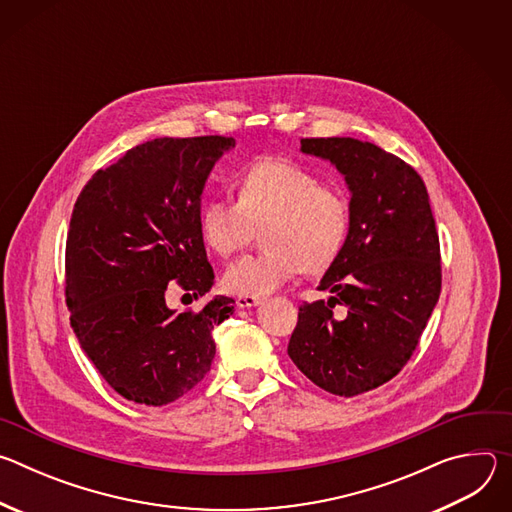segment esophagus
<instances>
[{"label":"esophagus","mask_w":512,"mask_h":512,"mask_svg":"<svg viewBox=\"0 0 512 512\" xmlns=\"http://www.w3.org/2000/svg\"><path fill=\"white\" fill-rule=\"evenodd\" d=\"M261 302V298H257V296H239L237 298V306L239 308H253V306H257Z\"/></svg>","instance_id":"1"}]
</instances>
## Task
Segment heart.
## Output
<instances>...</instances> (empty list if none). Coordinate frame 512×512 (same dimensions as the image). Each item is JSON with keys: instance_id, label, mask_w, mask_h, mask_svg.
Masks as SVG:
<instances>
[{"instance_id": "heart-1", "label": "heart", "mask_w": 512, "mask_h": 512, "mask_svg": "<svg viewBox=\"0 0 512 512\" xmlns=\"http://www.w3.org/2000/svg\"><path fill=\"white\" fill-rule=\"evenodd\" d=\"M239 200L208 198L198 214L202 241L218 255L245 247L263 227L265 251L245 255L225 271V287L239 296H265L302 269L330 267L350 233V200L316 172L283 158L251 164L237 184Z\"/></svg>"}]
</instances>
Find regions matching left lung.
I'll use <instances>...</instances> for the list:
<instances>
[{
    "label": "left lung",
    "mask_w": 512,
    "mask_h": 512,
    "mask_svg": "<svg viewBox=\"0 0 512 512\" xmlns=\"http://www.w3.org/2000/svg\"><path fill=\"white\" fill-rule=\"evenodd\" d=\"M302 152L344 176L350 233L318 285L330 298L300 306L287 354L320 389L354 397L391 381L417 348L442 289L440 237L427 188L401 158L352 137H306Z\"/></svg>",
    "instance_id": "8db88e82"
}]
</instances>
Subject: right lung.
<instances>
[{
  "label": "right lung",
  "mask_w": 512,
  "mask_h": 512,
  "mask_svg": "<svg viewBox=\"0 0 512 512\" xmlns=\"http://www.w3.org/2000/svg\"><path fill=\"white\" fill-rule=\"evenodd\" d=\"M233 137H160L97 170L72 208L66 237L70 326L101 377L127 401L166 405L210 371L212 330L235 300L166 306L170 281L200 298L214 283L198 214L214 162Z\"/></svg>",
  "instance_id": "obj_1"
}]
</instances>
